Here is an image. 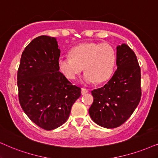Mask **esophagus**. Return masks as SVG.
Returning a JSON list of instances; mask_svg holds the SVG:
<instances>
[{"mask_svg":"<svg viewBox=\"0 0 158 158\" xmlns=\"http://www.w3.org/2000/svg\"><path fill=\"white\" fill-rule=\"evenodd\" d=\"M87 93H88V89L86 88H81V94H82V95H85V94Z\"/></svg>","mask_w":158,"mask_h":158,"instance_id":"esophagus-1","label":"esophagus"}]
</instances>
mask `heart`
I'll return each mask as SVG.
<instances>
[{
    "label": "heart",
    "instance_id": "1",
    "mask_svg": "<svg viewBox=\"0 0 158 158\" xmlns=\"http://www.w3.org/2000/svg\"><path fill=\"white\" fill-rule=\"evenodd\" d=\"M114 49L108 44L83 43L75 46L70 56H61L57 61L60 71L73 80L85 70L82 81L86 84L103 82L112 74L115 65Z\"/></svg>",
    "mask_w": 158,
    "mask_h": 158
}]
</instances>
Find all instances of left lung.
Segmentation results:
<instances>
[{"label":"left lung","instance_id":"8db88e82","mask_svg":"<svg viewBox=\"0 0 158 158\" xmlns=\"http://www.w3.org/2000/svg\"><path fill=\"white\" fill-rule=\"evenodd\" d=\"M117 69L107 84L93 89L91 119L105 128L120 126L140 102L141 69L134 52L126 44L117 47Z\"/></svg>","mask_w":158,"mask_h":158}]
</instances>
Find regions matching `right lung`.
<instances>
[{
    "label": "right lung",
    "mask_w": 158,
    "mask_h": 158,
    "mask_svg": "<svg viewBox=\"0 0 158 158\" xmlns=\"http://www.w3.org/2000/svg\"><path fill=\"white\" fill-rule=\"evenodd\" d=\"M60 55L56 38L41 35L24 49L17 72L22 109L31 121L47 131L66 122L81 95L80 87L59 71Z\"/></svg>",
    "instance_id": "add662e5"
}]
</instances>
